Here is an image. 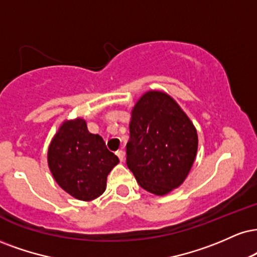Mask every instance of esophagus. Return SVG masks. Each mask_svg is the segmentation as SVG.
I'll return each instance as SVG.
<instances>
[{"instance_id":"obj_1","label":"esophagus","mask_w":257,"mask_h":257,"mask_svg":"<svg viewBox=\"0 0 257 257\" xmlns=\"http://www.w3.org/2000/svg\"><path fill=\"white\" fill-rule=\"evenodd\" d=\"M116 154H117V157L119 158L120 162H124V159H125V152H124V151H122V150L117 151Z\"/></svg>"}]
</instances>
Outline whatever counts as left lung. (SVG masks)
Instances as JSON below:
<instances>
[{"label": "left lung", "instance_id": "8db88e82", "mask_svg": "<svg viewBox=\"0 0 257 257\" xmlns=\"http://www.w3.org/2000/svg\"><path fill=\"white\" fill-rule=\"evenodd\" d=\"M126 165L139 185L164 196L183 184L195 162V125L171 95L147 91L132 110Z\"/></svg>", "mask_w": 257, "mask_h": 257}]
</instances>
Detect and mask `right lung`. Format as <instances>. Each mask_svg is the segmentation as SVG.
<instances>
[{
    "label": "right lung",
    "mask_w": 257,
    "mask_h": 257,
    "mask_svg": "<svg viewBox=\"0 0 257 257\" xmlns=\"http://www.w3.org/2000/svg\"><path fill=\"white\" fill-rule=\"evenodd\" d=\"M118 163L103 138L89 133L81 117L64 120L48 148L52 177L66 193L81 201H92L104 193L107 175Z\"/></svg>",
    "instance_id": "right-lung-1"
}]
</instances>
